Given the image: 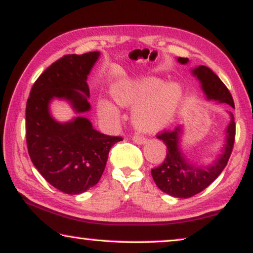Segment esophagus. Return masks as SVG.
Returning <instances> with one entry per match:
<instances>
[{
  "mask_svg": "<svg viewBox=\"0 0 253 253\" xmlns=\"http://www.w3.org/2000/svg\"><path fill=\"white\" fill-rule=\"evenodd\" d=\"M132 140L136 144H138V145H144V144L147 143L146 138H144V137H141V136H133L132 137Z\"/></svg>",
  "mask_w": 253,
  "mask_h": 253,
  "instance_id": "esophagus-1",
  "label": "esophagus"
}]
</instances>
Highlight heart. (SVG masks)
<instances>
[{
  "instance_id": "1",
  "label": "heart",
  "mask_w": 253,
  "mask_h": 253,
  "mask_svg": "<svg viewBox=\"0 0 253 253\" xmlns=\"http://www.w3.org/2000/svg\"><path fill=\"white\" fill-rule=\"evenodd\" d=\"M120 106L132 110V123L141 132L155 133L174 122L184 100V88L177 82L147 76L117 83L112 89ZM99 113L110 122L120 120V113L112 102L102 100Z\"/></svg>"
}]
</instances>
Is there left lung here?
Listing matches in <instances>:
<instances>
[{"mask_svg":"<svg viewBox=\"0 0 253 253\" xmlns=\"http://www.w3.org/2000/svg\"><path fill=\"white\" fill-rule=\"evenodd\" d=\"M179 64H188L189 58L177 57ZM191 75L199 82L200 88L207 101L226 103L235 108L233 96L221 79L205 65L192 68ZM229 124L224 131V141L220 154L211 164H200L188 157L183 146V126H176L172 131L159 134L158 138L167 146V157L160 167L152 169V177L161 191L175 198H190L206 189L219 176L233 151L235 139V122L231 112Z\"/></svg>","mask_w":253,"mask_h":253,"instance_id":"obj_1","label":"left lung"}]
</instances>
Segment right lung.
Wrapping results in <instances>:
<instances>
[{"label":"right lung","mask_w":253,"mask_h":253,"mask_svg":"<svg viewBox=\"0 0 253 253\" xmlns=\"http://www.w3.org/2000/svg\"><path fill=\"white\" fill-rule=\"evenodd\" d=\"M100 51L65 55L40 75L26 103V143L31 160L46 181L68 195L99 182L110 148L121 137L99 132L84 116L91 110L87 77ZM54 99L68 102L78 116L61 123L52 116Z\"/></svg>","instance_id":"obj_1"}]
</instances>
